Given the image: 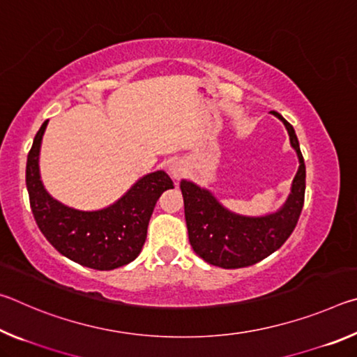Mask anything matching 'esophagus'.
Returning <instances> with one entry per match:
<instances>
[{
	"label": "esophagus",
	"instance_id": "esophagus-1",
	"mask_svg": "<svg viewBox=\"0 0 357 357\" xmlns=\"http://www.w3.org/2000/svg\"><path fill=\"white\" fill-rule=\"evenodd\" d=\"M170 173H172V176H173L174 179H179V178L183 176V174L185 173V165H184V162H181V160H174L173 164L170 165Z\"/></svg>",
	"mask_w": 357,
	"mask_h": 357
}]
</instances>
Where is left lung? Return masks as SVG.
Instances as JSON below:
<instances>
[{"label": "left lung", "instance_id": "obj_1", "mask_svg": "<svg viewBox=\"0 0 357 357\" xmlns=\"http://www.w3.org/2000/svg\"><path fill=\"white\" fill-rule=\"evenodd\" d=\"M283 121L289 142L299 157L291 193L280 211L264 217H244L229 213L213 193L200 189L190 181H181L184 214L192 249L204 261L223 269H236L261 261L289 238L299 220L305 197V164L293 126Z\"/></svg>", "mask_w": 357, "mask_h": 357}]
</instances>
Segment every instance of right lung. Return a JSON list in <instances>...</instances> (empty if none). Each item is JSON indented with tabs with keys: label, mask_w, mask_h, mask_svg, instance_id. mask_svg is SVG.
<instances>
[{
	"label": "right lung",
	"mask_w": 357,
	"mask_h": 357,
	"mask_svg": "<svg viewBox=\"0 0 357 357\" xmlns=\"http://www.w3.org/2000/svg\"><path fill=\"white\" fill-rule=\"evenodd\" d=\"M48 119L34 137L26 160L29 204L42 234L55 249L86 268L110 271L138 257L162 192L173 189L165 172L143 176L126 195L100 211H77L48 195L39 176V149Z\"/></svg>",
	"instance_id": "obj_1"
}]
</instances>
